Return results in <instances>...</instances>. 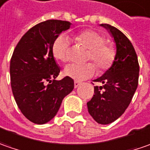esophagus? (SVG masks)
<instances>
[{
  "mask_svg": "<svg viewBox=\"0 0 150 150\" xmlns=\"http://www.w3.org/2000/svg\"><path fill=\"white\" fill-rule=\"evenodd\" d=\"M80 84H81L80 82H79V81H76V80H75V83H74V85H75V88H77V87H78V86H79V85H80Z\"/></svg>",
  "mask_w": 150,
  "mask_h": 150,
  "instance_id": "esophagus-1",
  "label": "esophagus"
}]
</instances>
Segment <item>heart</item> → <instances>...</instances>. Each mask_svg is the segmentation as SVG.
<instances>
[{
    "mask_svg": "<svg viewBox=\"0 0 150 150\" xmlns=\"http://www.w3.org/2000/svg\"><path fill=\"white\" fill-rule=\"evenodd\" d=\"M75 42L88 49L86 59L92 60L98 70L104 72L110 70L116 59L117 50L112 43L106 41L105 35L98 30L87 29L75 34ZM52 52L56 59L67 62L70 59V41L67 37L59 35L54 40ZM96 65L91 62L84 65L70 64L64 70V74L76 80L88 79L96 73Z\"/></svg>",
    "mask_w": 150,
    "mask_h": 150,
    "instance_id": "heart-1",
    "label": "heart"
}]
</instances>
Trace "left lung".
<instances>
[{"mask_svg": "<svg viewBox=\"0 0 150 150\" xmlns=\"http://www.w3.org/2000/svg\"><path fill=\"white\" fill-rule=\"evenodd\" d=\"M114 37L116 44V59L110 70L95 81V95L87 103L88 112L97 123L108 125L120 117L130 104L139 83V65L130 40L119 29L101 24Z\"/></svg>", "mask_w": 150, "mask_h": 150, "instance_id": "obj_1", "label": "left lung"}]
</instances>
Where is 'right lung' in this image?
<instances>
[{
  "mask_svg": "<svg viewBox=\"0 0 150 150\" xmlns=\"http://www.w3.org/2000/svg\"><path fill=\"white\" fill-rule=\"evenodd\" d=\"M70 25L59 20L40 22L24 35L14 50L10 64L12 93L24 116L35 124L52 120L74 89L70 77L55 80L60 69L52 52L54 40Z\"/></svg>",
  "mask_w": 150,
  "mask_h": 150,
  "instance_id": "obj_1",
  "label": "right lung"
}]
</instances>
